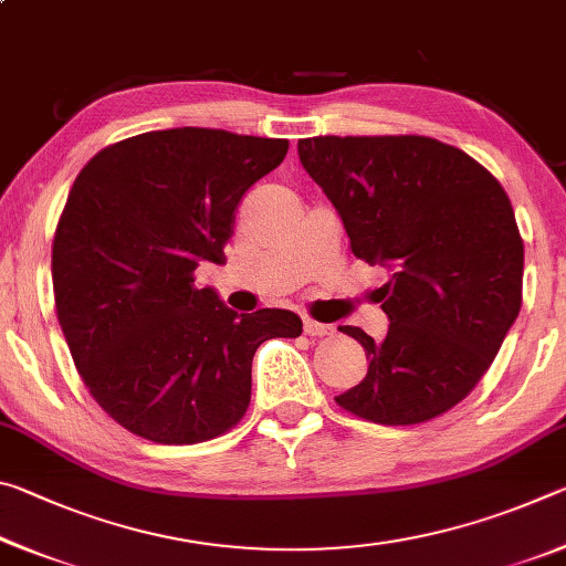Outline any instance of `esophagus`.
Wrapping results in <instances>:
<instances>
[{
    "label": "esophagus",
    "mask_w": 566,
    "mask_h": 566,
    "mask_svg": "<svg viewBox=\"0 0 566 566\" xmlns=\"http://www.w3.org/2000/svg\"><path fill=\"white\" fill-rule=\"evenodd\" d=\"M304 332L310 334V337H329V334H334V324L304 319Z\"/></svg>",
    "instance_id": "34e87169"
}]
</instances>
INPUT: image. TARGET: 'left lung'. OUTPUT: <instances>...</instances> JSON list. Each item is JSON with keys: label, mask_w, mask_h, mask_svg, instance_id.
<instances>
[{"label": "left lung", "mask_w": 566, "mask_h": 566, "mask_svg": "<svg viewBox=\"0 0 566 566\" xmlns=\"http://www.w3.org/2000/svg\"><path fill=\"white\" fill-rule=\"evenodd\" d=\"M300 161L347 229L352 252L389 270V317L367 377L337 397L385 427L434 419L490 369L522 306L524 242L506 191L467 151L432 137L300 139Z\"/></svg>", "instance_id": "obj_1"}]
</instances>
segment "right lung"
Segmentation results:
<instances>
[{"mask_svg": "<svg viewBox=\"0 0 566 566\" xmlns=\"http://www.w3.org/2000/svg\"><path fill=\"white\" fill-rule=\"evenodd\" d=\"M286 149L224 129L145 132L74 179L52 244L56 317L90 395L132 434H224L249 407L256 347L302 334L290 310L237 314L195 286L199 262L224 256L239 199Z\"/></svg>", "mask_w": 566, "mask_h": 566, "instance_id": "add662e5", "label": "right lung"}]
</instances>
